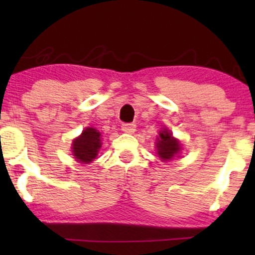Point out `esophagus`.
<instances>
[{
    "label": "esophagus",
    "mask_w": 255,
    "mask_h": 255,
    "mask_svg": "<svg viewBox=\"0 0 255 255\" xmlns=\"http://www.w3.org/2000/svg\"><path fill=\"white\" fill-rule=\"evenodd\" d=\"M121 130L125 131V133L131 134L135 131V125L134 124H124L121 126Z\"/></svg>",
    "instance_id": "34e87169"
}]
</instances>
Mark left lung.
I'll use <instances>...</instances> for the list:
<instances>
[{
  "instance_id": "obj_1",
  "label": "left lung",
  "mask_w": 255,
  "mask_h": 255,
  "mask_svg": "<svg viewBox=\"0 0 255 255\" xmlns=\"http://www.w3.org/2000/svg\"><path fill=\"white\" fill-rule=\"evenodd\" d=\"M157 152L158 156L163 160H170L180 152V142L171 135L170 130L159 131V137H157Z\"/></svg>"
}]
</instances>
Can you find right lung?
I'll return each mask as SVG.
<instances>
[{"mask_svg":"<svg viewBox=\"0 0 255 255\" xmlns=\"http://www.w3.org/2000/svg\"><path fill=\"white\" fill-rule=\"evenodd\" d=\"M101 148V133L95 128H86L81 135L73 141V154L78 162L90 163L97 156Z\"/></svg>","mask_w":255,"mask_h":255,"instance_id":"obj_1","label":"right lung"}]
</instances>
